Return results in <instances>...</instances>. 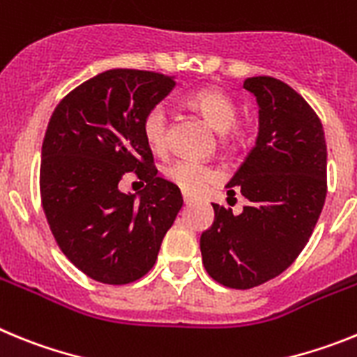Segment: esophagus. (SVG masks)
I'll return each mask as SVG.
<instances>
[{
    "label": "esophagus",
    "instance_id": "1",
    "mask_svg": "<svg viewBox=\"0 0 357 357\" xmlns=\"http://www.w3.org/2000/svg\"><path fill=\"white\" fill-rule=\"evenodd\" d=\"M182 198H184V204H191V202H193V198L189 197V195H182Z\"/></svg>",
    "mask_w": 357,
    "mask_h": 357
}]
</instances>
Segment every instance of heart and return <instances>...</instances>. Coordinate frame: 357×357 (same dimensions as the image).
<instances>
[{
    "label": "heart",
    "instance_id": "b5f03b06",
    "mask_svg": "<svg viewBox=\"0 0 357 357\" xmlns=\"http://www.w3.org/2000/svg\"><path fill=\"white\" fill-rule=\"evenodd\" d=\"M185 102L189 107L198 110L218 132H223V139L227 144L238 146L245 139V128L236 121L238 107H236L234 100L222 89L202 87V89L189 93ZM168 123V109L164 103H155L144 112L141 130H143L144 141L153 151H162L166 146ZM162 175L166 181L178 185L184 193L189 195L200 193L207 185L220 178V172L214 166L193 159L172 160L162 168Z\"/></svg>",
    "mask_w": 357,
    "mask_h": 357
}]
</instances>
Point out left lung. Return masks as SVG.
<instances>
[{
    "mask_svg": "<svg viewBox=\"0 0 357 357\" xmlns=\"http://www.w3.org/2000/svg\"><path fill=\"white\" fill-rule=\"evenodd\" d=\"M243 87L257 98L259 135L227 184L248 200L241 214L213 204L214 222L200 238L202 261L216 282L250 289L293 264L320 218L327 195L324 127L288 84L252 77Z\"/></svg>",
    "mask_w": 357,
    "mask_h": 357,
    "instance_id": "1",
    "label": "left lung"
}]
</instances>
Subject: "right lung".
I'll return each mask as SVG.
<instances>
[{
	"instance_id": "1",
	"label": "right lung",
	"mask_w": 357,
	"mask_h": 357,
	"mask_svg": "<svg viewBox=\"0 0 357 357\" xmlns=\"http://www.w3.org/2000/svg\"><path fill=\"white\" fill-rule=\"evenodd\" d=\"M175 78L109 69L66 94L50 118L40 159V202L56 245L103 284H128L150 272L182 207L181 189L157 176L141 121L168 96ZM132 171L147 185L121 194Z\"/></svg>"
}]
</instances>
